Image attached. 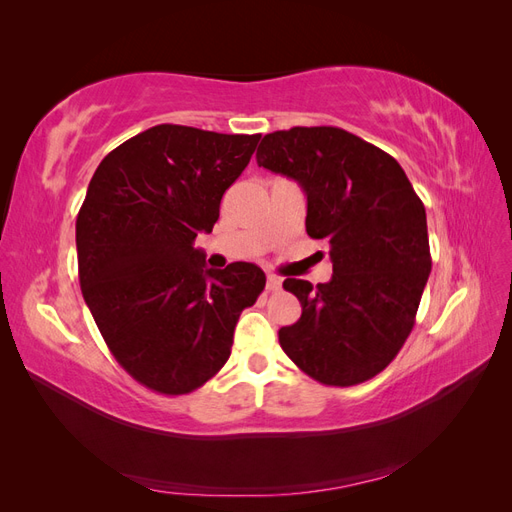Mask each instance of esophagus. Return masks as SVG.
<instances>
[{
  "mask_svg": "<svg viewBox=\"0 0 512 512\" xmlns=\"http://www.w3.org/2000/svg\"><path fill=\"white\" fill-rule=\"evenodd\" d=\"M280 288H282V280H280V277L269 275V277H267V290H269V292H277Z\"/></svg>",
  "mask_w": 512,
  "mask_h": 512,
  "instance_id": "esophagus-1",
  "label": "esophagus"
}]
</instances>
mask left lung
<instances>
[{
	"instance_id": "8db88e82",
	"label": "left lung",
	"mask_w": 512,
	"mask_h": 512,
	"mask_svg": "<svg viewBox=\"0 0 512 512\" xmlns=\"http://www.w3.org/2000/svg\"><path fill=\"white\" fill-rule=\"evenodd\" d=\"M256 162L299 181L307 235L333 262L327 284L284 280L303 312L280 346L322 384L374 378L406 344L431 271L423 200L393 156L342 128L271 132Z\"/></svg>"
}]
</instances>
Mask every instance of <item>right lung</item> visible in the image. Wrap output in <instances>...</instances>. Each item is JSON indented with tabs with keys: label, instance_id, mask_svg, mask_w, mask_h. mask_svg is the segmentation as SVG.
<instances>
[{
	"label": "right lung",
	"instance_id": "obj_1",
	"mask_svg": "<svg viewBox=\"0 0 512 512\" xmlns=\"http://www.w3.org/2000/svg\"><path fill=\"white\" fill-rule=\"evenodd\" d=\"M258 141L160 123L108 153L89 181L76 218L83 299L117 363L151 391L185 395L218 374L265 288L252 262L207 269L194 247Z\"/></svg>",
	"mask_w": 512,
	"mask_h": 512
}]
</instances>
